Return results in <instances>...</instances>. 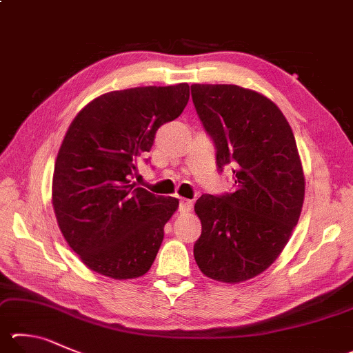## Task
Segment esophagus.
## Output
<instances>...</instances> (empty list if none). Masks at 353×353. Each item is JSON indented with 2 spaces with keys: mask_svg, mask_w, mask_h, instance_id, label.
<instances>
[{
  "mask_svg": "<svg viewBox=\"0 0 353 353\" xmlns=\"http://www.w3.org/2000/svg\"><path fill=\"white\" fill-rule=\"evenodd\" d=\"M179 210H181L182 213H190V211L193 210V202L188 201V199H181V205H179Z\"/></svg>",
  "mask_w": 353,
  "mask_h": 353,
  "instance_id": "obj_1",
  "label": "esophagus"
}]
</instances>
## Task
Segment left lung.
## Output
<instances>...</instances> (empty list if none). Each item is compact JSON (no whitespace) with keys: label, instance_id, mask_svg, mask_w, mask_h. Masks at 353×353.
I'll list each match as a JSON object with an SVG mask.
<instances>
[{"label":"left lung","instance_id":"1","mask_svg":"<svg viewBox=\"0 0 353 353\" xmlns=\"http://www.w3.org/2000/svg\"><path fill=\"white\" fill-rule=\"evenodd\" d=\"M193 103L216 146V163H232L234 193L203 194L194 211L201 272L238 284L265 272L283 253L305 194L303 163L284 114L270 99L236 85H191Z\"/></svg>","mask_w":353,"mask_h":353}]
</instances>
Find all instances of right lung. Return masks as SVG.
<instances>
[{
	"label": "right lung",
	"instance_id": "obj_1",
	"mask_svg": "<svg viewBox=\"0 0 353 353\" xmlns=\"http://www.w3.org/2000/svg\"><path fill=\"white\" fill-rule=\"evenodd\" d=\"M188 99V83L112 91L69 125L55 160L52 205L69 247L91 270L123 281L151 268L179 199L154 196L131 179L159 128L177 119Z\"/></svg>",
	"mask_w": 353,
	"mask_h": 353
}]
</instances>
